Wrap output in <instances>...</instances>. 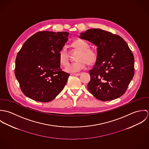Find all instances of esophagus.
Segmentation results:
<instances>
[{
	"label": "esophagus",
	"mask_w": 149,
	"mask_h": 149,
	"mask_svg": "<svg viewBox=\"0 0 149 149\" xmlns=\"http://www.w3.org/2000/svg\"><path fill=\"white\" fill-rule=\"evenodd\" d=\"M80 74H81V73H73V76H80Z\"/></svg>",
	"instance_id": "esophagus-1"
}]
</instances>
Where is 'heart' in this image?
<instances>
[{
  "label": "heart",
  "mask_w": 149,
  "mask_h": 149,
  "mask_svg": "<svg viewBox=\"0 0 149 149\" xmlns=\"http://www.w3.org/2000/svg\"><path fill=\"white\" fill-rule=\"evenodd\" d=\"M72 46L80 52L77 58V62L68 65L65 70L68 73H76L81 71L85 68L86 64L93 65L97 60V53L96 51L89 47V45L85 41L77 39L73 41ZM58 58L60 64L66 66L69 63V55L65 47H63L59 52Z\"/></svg>",
  "instance_id": "1"
}]
</instances>
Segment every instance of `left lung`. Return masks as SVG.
<instances>
[{
  "label": "left lung",
  "instance_id": "left-lung-1",
  "mask_svg": "<svg viewBox=\"0 0 149 149\" xmlns=\"http://www.w3.org/2000/svg\"><path fill=\"white\" fill-rule=\"evenodd\" d=\"M79 38L97 47V60L89 71V91L102 101L122 96L134 75V57L127 43L119 36L100 29L87 30Z\"/></svg>",
  "mask_w": 149,
  "mask_h": 149
}]
</instances>
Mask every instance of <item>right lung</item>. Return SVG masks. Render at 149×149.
<instances>
[{
  "label": "right lung",
  "instance_id": "add662e5",
  "mask_svg": "<svg viewBox=\"0 0 149 149\" xmlns=\"http://www.w3.org/2000/svg\"><path fill=\"white\" fill-rule=\"evenodd\" d=\"M68 36L64 31H40L24 43L17 56L15 75L25 96L49 102L63 89L70 75L60 68L58 53Z\"/></svg>",
  "mask_w": 149,
  "mask_h": 149
}]
</instances>
